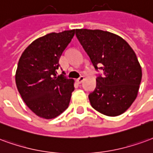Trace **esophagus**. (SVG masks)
Wrapping results in <instances>:
<instances>
[{"label": "esophagus", "instance_id": "esophagus-1", "mask_svg": "<svg viewBox=\"0 0 153 153\" xmlns=\"http://www.w3.org/2000/svg\"><path fill=\"white\" fill-rule=\"evenodd\" d=\"M84 80H85V76H81V77L78 78L76 81H77V82L79 83V84H81V83H82V82L84 81Z\"/></svg>", "mask_w": 153, "mask_h": 153}]
</instances>
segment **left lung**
I'll list each match as a JSON object with an SVG mask.
<instances>
[{
	"label": "left lung",
	"mask_w": 153,
	"mask_h": 153,
	"mask_svg": "<svg viewBox=\"0 0 153 153\" xmlns=\"http://www.w3.org/2000/svg\"><path fill=\"white\" fill-rule=\"evenodd\" d=\"M76 35L94 68L102 65L104 72L89 95L91 106L108 117L124 113L135 100L142 79L134 51L122 37L107 31L76 29Z\"/></svg>",
	"instance_id": "8db88e82"
}]
</instances>
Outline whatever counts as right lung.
Returning <instances> with one entry per match:
<instances>
[{
  "mask_svg": "<svg viewBox=\"0 0 153 153\" xmlns=\"http://www.w3.org/2000/svg\"><path fill=\"white\" fill-rule=\"evenodd\" d=\"M74 34L72 29L36 39L19 60L15 73L17 89L28 108L39 117L53 119L68 107L75 81L57 76L56 70Z\"/></svg>",
  "mask_w": 153,
  "mask_h": 153,
  "instance_id": "right-lung-1",
  "label": "right lung"
}]
</instances>
